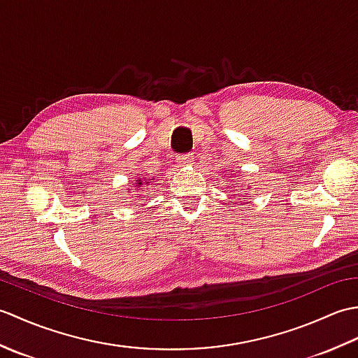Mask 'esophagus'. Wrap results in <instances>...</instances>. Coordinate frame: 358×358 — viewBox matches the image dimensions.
Returning a JSON list of instances; mask_svg holds the SVG:
<instances>
[{
    "instance_id": "34e87169",
    "label": "esophagus",
    "mask_w": 358,
    "mask_h": 358,
    "mask_svg": "<svg viewBox=\"0 0 358 358\" xmlns=\"http://www.w3.org/2000/svg\"><path fill=\"white\" fill-rule=\"evenodd\" d=\"M194 155L192 154H185V155H178L177 157V164L180 166V167H187V166H191V164H194Z\"/></svg>"
}]
</instances>
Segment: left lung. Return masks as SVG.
<instances>
[{
  "instance_id": "8db88e82",
  "label": "left lung",
  "mask_w": 358,
  "mask_h": 358,
  "mask_svg": "<svg viewBox=\"0 0 358 358\" xmlns=\"http://www.w3.org/2000/svg\"><path fill=\"white\" fill-rule=\"evenodd\" d=\"M238 191H241V189H238ZM241 200H243V199H241Z\"/></svg>"
}]
</instances>
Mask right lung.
Wrapping results in <instances>:
<instances>
[{"label":"right lung","instance_id":"1","mask_svg":"<svg viewBox=\"0 0 358 358\" xmlns=\"http://www.w3.org/2000/svg\"><path fill=\"white\" fill-rule=\"evenodd\" d=\"M154 180V178H140V177H136L135 180H134V183H129V187L126 189V192H134V191H140V189H144V186H148L150 181Z\"/></svg>","mask_w":358,"mask_h":358}]
</instances>
